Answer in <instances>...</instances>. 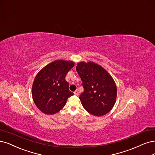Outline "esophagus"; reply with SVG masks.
<instances>
[{
	"instance_id": "esophagus-1",
	"label": "esophagus",
	"mask_w": 155,
	"mask_h": 155,
	"mask_svg": "<svg viewBox=\"0 0 155 155\" xmlns=\"http://www.w3.org/2000/svg\"><path fill=\"white\" fill-rule=\"evenodd\" d=\"M74 95H79V93H78V90H76V91L74 92Z\"/></svg>"
}]
</instances>
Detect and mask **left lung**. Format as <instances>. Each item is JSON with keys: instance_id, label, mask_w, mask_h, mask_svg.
I'll return each mask as SVG.
<instances>
[{"instance_id": "1", "label": "left lung", "mask_w": 155, "mask_h": 155, "mask_svg": "<svg viewBox=\"0 0 155 155\" xmlns=\"http://www.w3.org/2000/svg\"><path fill=\"white\" fill-rule=\"evenodd\" d=\"M76 71L83 81L84 92L79 95L83 108L95 116H102L113 108L117 87L110 74L97 63L79 62Z\"/></svg>"}]
</instances>
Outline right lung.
Returning <instances> with one entry per match:
<instances>
[{
  "label": "right lung",
  "instance_id": "add662e5",
  "mask_svg": "<svg viewBox=\"0 0 155 155\" xmlns=\"http://www.w3.org/2000/svg\"><path fill=\"white\" fill-rule=\"evenodd\" d=\"M71 61L56 60L37 74L32 87V96L36 106L45 114L53 115L65 106L74 94L69 90L65 76L74 67Z\"/></svg>",
  "mask_w": 155,
  "mask_h": 155
}]
</instances>
